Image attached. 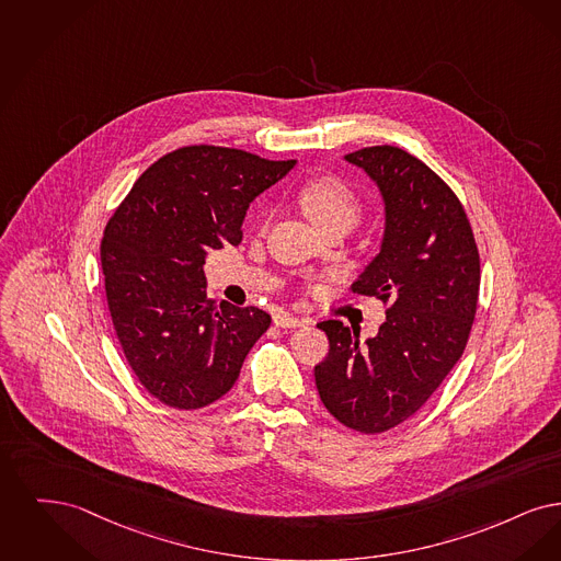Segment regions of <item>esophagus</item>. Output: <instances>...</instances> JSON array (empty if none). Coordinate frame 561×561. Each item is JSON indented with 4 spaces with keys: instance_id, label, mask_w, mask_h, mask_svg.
<instances>
[{
    "instance_id": "obj_1",
    "label": "esophagus",
    "mask_w": 561,
    "mask_h": 561,
    "mask_svg": "<svg viewBox=\"0 0 561 561\" xmlns=\"http://www.w3.org/2000/svg\"><path fill=\"white\" fill-rule=\"evenodd\" d=\"M310 320H306V318H295L289 312H278L276 317H274V324L276 327H280V329H297V327H306Z\"/></svg>"
}]
</instances>
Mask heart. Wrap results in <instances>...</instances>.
<instances>
[{"label": "heart", "instance_id": "heart-1", "mask_svg": "<svg viewBox=\"0 0 561 561\" xmlns=\"http://www.w3.org/2000/svg\"><path fill=\"white\" fill-rule=\"evenodd\" d=\"M297 201L318 230H327L331 226H345L350 230L363 216L360 196L350 184L331 173L306 180L297 191Z\"/></svg>", "mask_w": 561, "mask_h": 561}]
</instances>
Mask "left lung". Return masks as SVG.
<instances>
[{"label":"left lung","mask_w":561,"mask_h":561,"mask_svg":"<svg viewBox=\"0 0 561 561\" xmlns=\"http://www.w3.org/2000/svg\"><path fill=\"white\" fill-rule=\"evenodd\" d=\"M375 182L386 226L379 253L352 285L391 301L375 337L342 320L318 324L329 356L314 368L327 411L360 434L413 416L463 354L480 293V255L457 195L423 161L398 147L343 157Z\"/></svg>","instance_id":"obj_1"}]
</instances>
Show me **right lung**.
<instances>
[{"label": "right lung", "instance_id": "right-lung-1", "mask_svg": "<svg viewBox=\"0 0 561 561\" xmlns=\"http://www.w3.org/2000/svg\"><path fill=\"white\" fill-rule=\"evenodd\" d=\"M291 161L221 147H184L152 163L108 219L100 243L104 289L123 354L159 402L193 411L237 383L270 327L260 308L205 293L209 249L239 244L255 196Z\"/></svg>", "mask_w": 561, "mask_h": 561}]
</instances>
